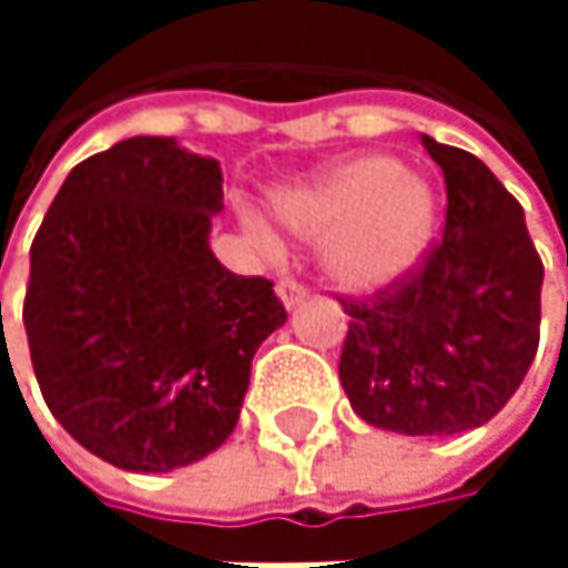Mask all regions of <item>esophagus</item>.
<instances>
[{"mask_svg":"<svg viewBox=\"0 0 568 568\" xmlns=\"http://www.w3.org/2000/svg\"><path fill=\"white\" fill-rule=\"evenodd\" d=\"M276 295H280V302H283L285 308H295V305H302L308 298V292L298 283H292V280H283V283L276 285Z\"/></svg>","mask_w":568,"mask_h":568,"instance_id":"34e87169","label":"esophagus"}]
</instances>
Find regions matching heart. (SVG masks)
<instances>
[{
    "mask_svg": "<svg viewBox=\"0 0 568 568\" xmlns=\"http://www.w3.org/2000/svg\"><path fill=\"white\" fill-rule=\"evenodd\" d=\"M280 220L302 240H325L322 266L348 292H382L414 273L440 226V200L424 176L388 154L342 161L280 196ZM263 243H273L260 230Z\"/></svg>",
    "mask_w": 568,
    "mask_h": 568,
    "instance_id": "1",
    "label": "heart"
}]
</instances>
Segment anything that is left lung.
<instances>
[{"label": "left lung", "instance_id": "1", "mask_svg": "<svg viewBox=\"0 0 568 568\" xmlns=\"http://www.w3.org/2000/svg\"><path fill=\"white\" fill-rule=\"evenodd\" d=\"M444 171V240L424 266L352 315L338 378L352 410L407 437L487 424L523 385L539 345L542 263L523 206L494 171L420 134Z\"/></svg>", "mask_w": 568, "mask_h": 568}]
</instances>
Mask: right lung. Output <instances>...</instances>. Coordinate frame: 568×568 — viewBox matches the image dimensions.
I'll return each mask as SVG.
<instances>
[{"mask_svg":"<svg viewBox=\"0 0 568 568\" xmlns=\"http://www.w3.org/2000/svg\"><path fill=\"white\" fill-rule=\"evenodd\" d=\"M220 161L128 138L64 176L36 243L26 335L42 397L94 457L168 474L233 434L256 348L285 325L273 283L210 250Z\"/></svg>","mask_w":568,"mask_h":568,"instance_id":"add662e5","label":"right lung"}]
</instances>
